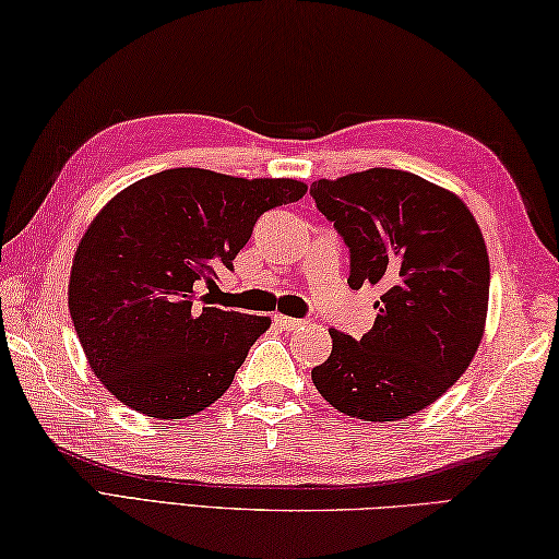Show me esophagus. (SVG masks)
<instances>
[{"instance_id":"1","label":"esophagus","mask_w":559,"mask_h":559,"mask_svg":"<svg viewBox=\"0 0 559 559\" xmlns=\"http://www.w3.org/2000/svg\"><path fill=\"white\" fill-rule=\"evenodd\" d=\"M276 324L281 330L286 332H293V330H300L302 324H306V320H298V318H288V314H278L276 318Z\"/></svg>"}]
</instances>
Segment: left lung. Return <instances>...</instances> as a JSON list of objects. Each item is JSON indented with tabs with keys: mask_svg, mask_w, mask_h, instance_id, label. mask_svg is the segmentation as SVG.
<instances>
[{
	"mask_svg": "<svg viewBox=\"0 0 559 559\" xmlns=\"http://www.w3.org/2000/svg\"><path fill=\"white\" fill-rule=\"evenodd\" d=\"M310 195L349 247V288H381L361 340L330 330L314 389L352 418H408L438 401L479 349L491 281L481 229L454 192L405 170L322 178Z\"/></svg>",
	"mask_w": 559,
	"mask_h": 559,
	"instance_id": "left-lung-1",
	"label": "left lung"
}]
</instances>
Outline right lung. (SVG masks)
I'll return each instance as SVG.
<instances>
[{
  "instance_id": "add662e5",
  "label": "right lung",
  "mask_w": 559,
  "mask_h": 559,
  "mask_svg": "<svg viewBox=\"0 0 559 559\" xmlns=\"http://www.w3.org/2000/svg\"><path fill=\"white\" fill-rule=\"evenodd\" d=\"M306 192L293 178L170 168L107 202L78 245L68 308L90 367L117 401L178 420L229 389L271 320L202 296L200 308L198 288L235 269L263 212Z\"/></svg>"
}]
</instances>
